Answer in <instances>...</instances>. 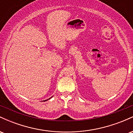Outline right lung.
<instances>
[{"label": "right lung", "instance_id": "add662e5", "mask_svg": "<svg viewBox=\"0 0 133 133\" xmlns=\"http://www.w3.org/2000/svg\"><path fill=\"white\" fill-rule=\"evenodd\" d=\"M50 99V98H49ZM48 99H47V100H48Z\"/></svg>", "mask_w": 133, "mask_h": 133}]
</instances>
